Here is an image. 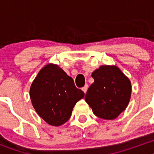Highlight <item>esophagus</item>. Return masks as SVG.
I'll return each mask as SVG.
<instances>
[{
    "mask_svg": "<svg viewBox=\"0 0 154 154\" xmlns=\"http://www.w3.org/2000/svg\"><path fill=\"white\" fill-rule=\"evenodd\" d=\"M88 88H89V85H88L86 84V85H85V86L82 87V91H83V92H85V93H86L87 90H88Z\"/></svg>",
    "mask_w": 154,
    "mask_h": 154,
    "instance_id": "34e87169",
    "label": "esophagus"
}]
</instances>
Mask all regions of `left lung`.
<instances>
[{
	"mask_svg": "<svg viewBox=\"0 0 154 154\" xmlns=\"http://www.w3.org/2000/svg\"><path fill=\"white\" fill-rule=\"evenodd\" d=\"M94 82L89 86L85 100L96 116L116 119L127 107L131 96L130 79L115 65H102L92 72Z\"/></svg>",
	"mask_w": 154,
	"mask_h": 154,
	"instance_id": "left-lung-1",
	"label": "left lung"
}]
</instances>
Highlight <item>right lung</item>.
I'll list each match as a JSON object with an SVG mask.
<instances>
[{
    "label": "right lung",
    "mask_w": 154,
    "mask_h": 154,
    "mask_svg": "<svg viewBox=\"0 0 154 154\" xmlns=\"http://www.w3.org/2000/svg\"><path fill=\"white\" fill-rule=\"evenodd\" d=\"M84 96L72 78L54 64L42 68L30 88V98L37 113L55 126L69 120L75 103Z\"/></svg>",
    "instance_id": "right-lung-1"
}]
</instances>
